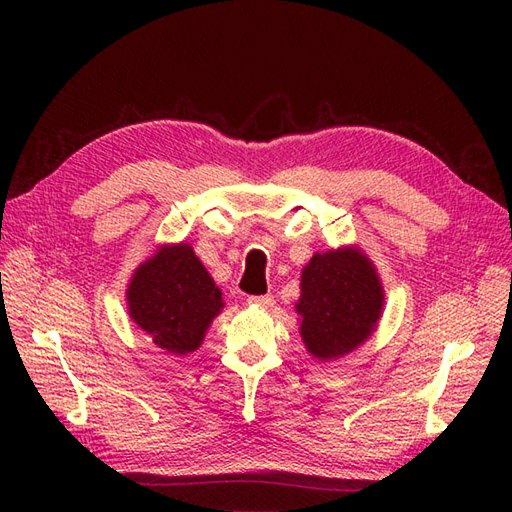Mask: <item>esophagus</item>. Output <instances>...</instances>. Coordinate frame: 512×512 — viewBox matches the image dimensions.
<instances>
[{"mask_svg":"<svg viewBox=\"0 0 512 512\" xmlns=\"http://www.w3.org/2000/svg\"><path fill=\"white\" fill-rule=\"evenodd\" d=\"M247 303L254 305V307H271L275 303L273 294H254V297H247Z\"/></svg>","mask_w":512,"mask_h":512,"instance_id":"34e87169","label":"esophagus"}]
</instances>
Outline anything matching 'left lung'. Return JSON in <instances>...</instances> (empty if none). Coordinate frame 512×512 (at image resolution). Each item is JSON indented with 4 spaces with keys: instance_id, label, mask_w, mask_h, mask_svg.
Masks as SVG:
<instances>
[{
    "instance_id": "obj_1",
    "label": "left lung",
    "mask_w": 512,
    "mask_h": 512,
    "mask_svg": "<svg viewBox=\"0 0 512 512\" xmlns=\"http://www.w3.org/2000/svg\"><path fill=\"white\" fill-rule=\"evenodd\" d=\"M384 290L359 247L314 254L301 275V337L318 361L339 359L374 333Z\"/></svg>"
}]
</instances>
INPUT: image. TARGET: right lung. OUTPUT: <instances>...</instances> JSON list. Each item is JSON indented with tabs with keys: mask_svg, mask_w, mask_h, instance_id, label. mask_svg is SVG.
<instances>
[{
	"mask_svg": "<svg viewBox=\"0 0 512 512\" xmlns=\"http://www.w3.org/2000/svg\"><path fill=\"white\" fill-rule=\"evenodd\" d=\"M130 318L160 350L173 356L200 348L222 312V292L188 243L162 245L132 275Z\"/></svg>",
	"mask_w": 512,
	"mask_h": 512,
	"instance_id": "obj_1",
	"label": "right lung"
}]
</instances>
